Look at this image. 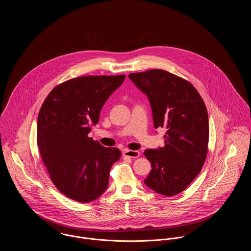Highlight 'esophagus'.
Returning <instances> with one entry per match:
<instances>
[{"label": "esophagus", "mask_w": 251, "mask_h": 251, "mask_svg": "<svg viewBox=\"0 0 251 251\" xmlns=\"http://www.w3.org/2000/svg\"><path fill=\"white\" fill-rule=\"evenodd\" d=\"M124 156L131 157V158H137L140 155V152L138 151H130V150H125L123 151Z\"/></svg>", "instance_id": "obj_1"}]
</instances>
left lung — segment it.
Segmentation results:
<instances>
[{
  "label": "left lung",
  "instance_id": "1",
  "mask_svg": "<svg viewBox=\"0 0 251 251\" xmlns=\"http://www.w3.org/2000/svg\"><path fill=\"white\" fill-rule=\"evenodd\" d=\"M128 78L147 96L154 128L166 129L164 147L144 152L151 164L144 182L158 194H179L197 177L207 157L206 105L188 81L166 71L130 73Z\"/></svg>",
  "mask_w": 251,
  "mask_h": 251
}]
</instances>
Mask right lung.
I'll list each match as a JSON object with an SVG mask.
<instances>
[{
	"label": "right lung",
	"mask_w": 251,
	"mask_h": 251,
	"mask_svg": "<svg viewBox=\"0 0 251 251\" xmlns=\"http://www.w3.org/2000/svg\"><path fill=\"white\" fill-rule=\"evenodd\" d=\"M125 75L83 76L54 88L37 117L36 140L44 165L55 186L81 203L98 199L106 189L112 165L121 157L88 137L108 98Z\"/></svg>",
	"instance_id": "right-lung-1"
}]
</instances>
